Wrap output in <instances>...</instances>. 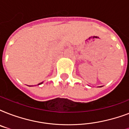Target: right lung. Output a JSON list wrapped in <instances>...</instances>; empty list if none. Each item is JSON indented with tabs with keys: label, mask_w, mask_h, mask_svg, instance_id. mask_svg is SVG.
I'll list each match as a JSON object with an SVG mask.
<instances>
[{
	"label": "right lung",
	"mask_w": 129,
	"mask_h": 129,
	"mask_svg": "<svg viewBox=\"0 0 129 129\" xmlns=\"http://www.w3.org/2000/svg\"><path fill=\"white\" fill-rule=\"evenodd\" d=\"M43 84V82H41V83H39V84H38V85H40V84Z\"/></svg>",
	"instance_id": "obj_1"
}]
</instances>
